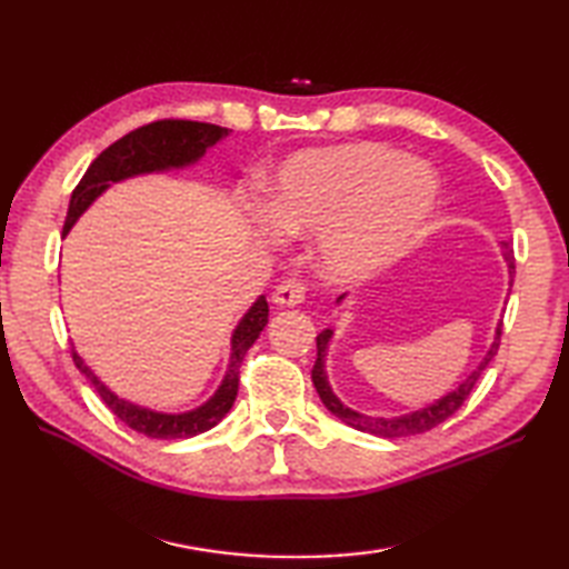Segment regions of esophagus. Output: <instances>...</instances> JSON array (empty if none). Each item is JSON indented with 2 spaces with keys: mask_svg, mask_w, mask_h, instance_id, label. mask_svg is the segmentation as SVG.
<instances>
[{
  "mask_svg": "<svg viewBox=\"0 0 569 569\" xmlns=\"http://www.w3.org/2000/svg\"><path fill=\"white\" fill-rule=\"evenodd\" d=\"M306 291H308V288H306L303 281H298V278H286V281H281V286L276 288L271 298H273L276 306L291 308V306L303 303Z\"/></svg>",
  "mask_w": 569,
  "mask_h": 569,
  "instance_id": "obj_1",
  "label": "esophagus"
}]
</instances>
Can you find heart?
Segmentation results:
<instances>
[{
	"label": "heart",
	"mask_w": 569,
	"mask_h": 569,
	"mask_svg": "<svg viewBox=\"0 0 569 569\" xmlns=\"http://www.w3.org/2000/svg\"><path fill=\"white\" fill-rule=\"evenodd\" d=\"M438 198L426 163L381 143L293 153L273 176L271 208L253 217L259 239L320 234V269L355 283L386 269L418 239Z\"/></svg>",
	"instance_id": "obj_1"
}]
</instances>
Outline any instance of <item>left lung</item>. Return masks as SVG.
<instances>
[{
  "label": "left lung",
  "instance_id": "obj_1",
  "mask_svg": "<svg viewBox=\"0 0 569 569\" xmlns=\"http://www.w3.org/2000/svg\"><path fill=\"white\" fill-rule=\"evenodd\" d=\"M503 259L506 263H509V273L513 276V251L511 247L506 244L503 241ZM340 296L337 298V303H342ZM332 337V330H325L318 335V359H316V367H312V383H316V389L320 393V401L325 403V408L330 410L332 416L340 418L342 422H347L349 428L355 430H361V432H371V435H379V438H406V435H418V432H426L435 426H440L442 420H447L450 416H455L459 408H462V403L469 398L471 389H475V383L479 381L481 371L487 369L489 361L493 359V355L499 352V342H501V325L497 328V337H493V345L487 352L485 361L469 373L465 383H459V389L442 396L440 401H435L432 406L422 408V410H416V413H408V416H401V418H371V416H365V413H357V410L347 408L340 398H337L330 389L328 383V373H325V352H328V342Z\"/></svg>",
  "mask_w": 569,
  "mask_h": 569
}]
</instances>
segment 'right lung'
Here are the masks:
<instances>
[{
    "mask_svg": "<svg viewBox=\"0 0 569 569\" xmlns=\"http://www.w3.org/2000/svg\"><path fill=\"white\" fill-rule=\"evenodd\" d=\"M229 129L204 122H190V119H159V122L143 124L134 131H129L127 137L114 141L112 147H107L98 159L90 163L88 171L80 178L78 188L72 190V198L68 204V217L63 224V234L70 232V227L78 222V217L90 208L92 200L102 196L110 188V183H119V180L141 176V173H159L168 171V168H183L196 163L200 156L214 147L217 141L224 139ZM269 322V303L261 296L257 303L249 308V312L232 335V357H229V367L222 379V386L214 391L208 403H202L196 410L188 413H156V410L141 408L124 401V398L114 396L107 386L94 377L90 367L78 357L72 349V361L76 367L90 379L94 391L100 393L104 406L112 413L147 438L156 440H178V438H192L204 430L214 428L220 422L229 408H232L237 391H239V367L244 361L247 349L257 342V337Z\"/></svg>",
    "mask_w": 569,
    "mask_h": 569,
    "instance_id": "add662e5",
    "label": "right lung"
}]
</instances>
